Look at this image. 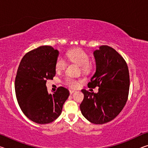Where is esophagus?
<instances>
[{
	"label": "esophagus",
	"mask_w": 148,
	"mask_h": 148,
	"mask_svg": "<svg viewBox=\"0 0 148 148\" xmlns=\"http://www.w3.org/2000/svg\"><path fill=\"white\" fill-rule=\"evenodd\" d=\"M70 94H71V95H72V94H73L74 93V92H75V91H74V90H70Z\"/></svg>",
	"instance_id": "1"
}]
</instances>
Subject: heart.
I'll use <instances>...</instances> for the list:
<instances>
[{
	"label": "heart",
	"mask_w": 148,
	"mask_h": 148,
	"mask_svg": "<svg viewBox=\"0 0 148 148\" xmlns=\"http://www.w3.org/2000/svg\"><path fill=\"white\" fill-rule=\"evenodd\" d=\"M67 58L69 61L74 62L82 67L84 71H86L89 67V56L84 49L81 48H77L72 49L69 51L66 54ZM66 66V62L64 58L60 57L57 59L56 65V70L57 72H59L65 69ZM64 83L67 86L72 87V88H76L78 86V82L74 79L66 78L65 79Z\"/></svg>",
	"instance_id": "obj_1"
}]
</instances>
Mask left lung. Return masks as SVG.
Here are the masks:
<instances>
[{"instance_id":"obj_1","label":"left lung","mask_w":148,"mask_h":148,"mask_svg":"<svg viewBox=\"0 0 148 148\" xmlns=\"http://www.w3.org/2000/svg\"><path fill=\"white\" fill-rule=\"evenodd\" d=\"M96 71L89 88L99 87L97 93L82 89L84 95L80 110L92 123L104 124L121 112L128 99L130 79L124 59L112 47L101 46L94 51Z\"/></svg>"}]
</instances>
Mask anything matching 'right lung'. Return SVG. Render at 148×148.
Instances as JSON below:
<instances>
[{
	"instance_id": "obj_1",
	"label": "right lung",
	"mask_w": 148,
	"mask_h": 148,
	"mask_svg": "<svg viewBox=\"0 0 148 148\" xmlns=\"http://www.w3.org/2000/svg\"><path fill=\"white\" fill-rule=\"evenodd\" d=\"M59 55L53 47L40 46L25 55L17 69L15 80L17 102L24 114L36 123L56 120L69 97V91L63 87L53 94L47 90V79H53L56 74Z\"/></svg>"
}]
</instances>
